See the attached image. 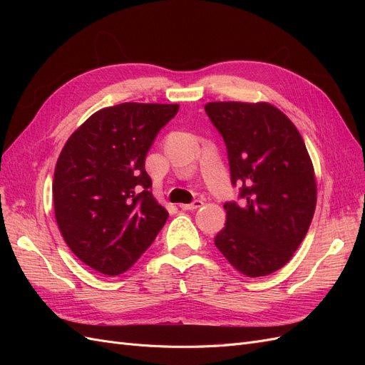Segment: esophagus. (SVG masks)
Instances as JSON below:
<instances>
[{"label":"esophagus","instance_id":"obj_1","mask_svg":"<svg viewBox=\"0 0 365 365\" xmlns=\"http://www.w3.org/2000/svg\"><path fill=\"white\" fill-rule=\"evenodd\" d=\"M202 201H200V200H196V201H193L192 204H180V208L181 210H189V212H192V210H196V208H200V207H202Z\"/></svg>","mask_w":365,"mask_h":365}]
</instances>
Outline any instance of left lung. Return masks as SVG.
<instances>
[{"instance_id":"8db88e82","label":"left lung","mask_w":365,"mask_h":365,"mask_svg":"<svg viewBox=\"0 0 365 365\" xmlns=\"http://www.w3.org/2000/svg\"><path fill=\"white\" fill-rule=\"evenodd\" d=\"M205 113L222 135L231 184L242 204L225 202L215 245L247 277H263L291 260L317 205L314 165L292 121L267 102H210Z\"/></svg>"}]
</instances>
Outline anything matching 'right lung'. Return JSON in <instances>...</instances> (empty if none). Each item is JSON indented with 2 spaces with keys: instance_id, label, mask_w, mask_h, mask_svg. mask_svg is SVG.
<instances>
[{
  "instance_id": "obj_1",
  "label": "right lung",
  "mask_w": 365,
  "mask_h": 365,
  "mask_svg": "<svg viewBox=\"0 0 365 365\" xmlns=\"http://www.w3.org/2000/svg\"><path fill=\"white\" fill-rule=\"evenodd\" d=\"M180 105L120 103L94 113L61 152L54 216L65 244L105 275L128 271L168 220L153 197L146 155Z\"/></svg>"
}]
</instances>
